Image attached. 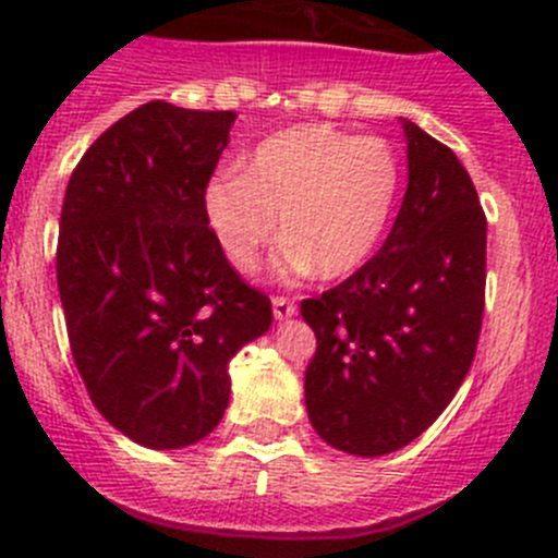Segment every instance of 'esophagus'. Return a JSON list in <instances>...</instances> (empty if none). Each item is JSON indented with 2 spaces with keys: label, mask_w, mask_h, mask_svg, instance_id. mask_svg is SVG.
Segmentation results:
<instances>
[{
  "label": "esophagus",
  "mask_w": 558,
  "mask_h": 558,
  "mask_svg": "<svg viewBox=\"0 0 558 558\" xmlns=\"http://www.w3.org/2000/svg\"><path fill=\"white\" fill-rule=\"evenodd\" d=\"M295 312H298V306H295V301H292V298L274 295V317L287 319V317H292Z\"/></svg>",
  "instance_id": "34e87169"
}]
</instances>
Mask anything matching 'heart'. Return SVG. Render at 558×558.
<instances>
[{"mask_svg": "<svg viewBox=\"0 0 558 558\" xmlns=\"http://www.w3.org/2000/svg\"><path fill=\"white\" fill-rule=\"evenodd\" d=\"M401 179V157L385 137L292 126L255 148L244 175L225 173L208 184V225L241 274L260 266L281 225V271L347 277L383 244Z\"/></svg>", "mask_w": 558, "mask_h": 558, "instance_id": "heart-1", "label": "heart"}]
</instances>
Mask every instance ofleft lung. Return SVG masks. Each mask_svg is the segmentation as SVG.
I'll list each match as a JSON object with an SVG mask.
<instances>
[{
  "instance_id": "1",
  "label": "left lung",
  "mask_w": 558,
  "mask_h": 558,
  "mask_svg": "<svg viewBox=\"0 0 558 558\" xmlns=\"http://www.w3.org/2000/svg\"><path fill=\"white\" fill-rule=\"evenodd\" d=\"M410 184L383 250L301 301L314 432L352 456L421 437L464 383L485 308V214L453 151L404 121Z\"/></svg>"
}]
</instances>
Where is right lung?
<instances>
[{
    "mask_svg": "<svg viewBox=\"0 0 558 558\" xmlns=\"http://www.w3.org/2000/svg\"><path fill=\"white\" fill-rule=\"evenodd\" d=\"M233 121L141 105L86 148L64 192L57 281L73 361L99 415L146 448L211 434L230 357L271 328V298L208 228L206 190Z\"/></svg>",
    "mask_w": 558,
    "mask_h": 558,
    "instance_id": "1",
    "label": "right lung"
}]
</instances>
